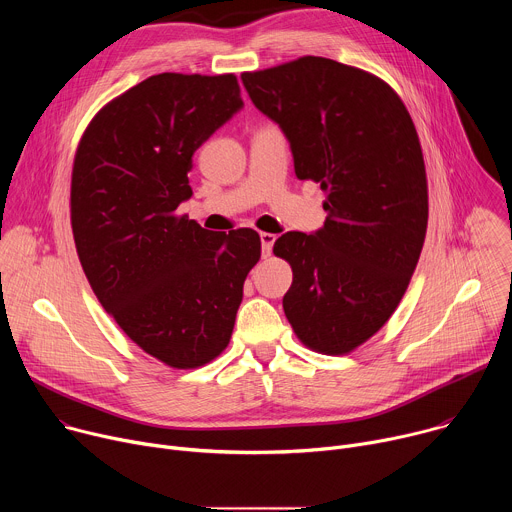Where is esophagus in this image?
I'll use <instances>...</instances> for the list:
<instances>
[{"mask_svg":"<svg viewBox=\"0 0 512 512\" xmlns=\"http://www.w3.org/2000/svg\"><path fill=\"white\" fill-rule=\"evenodd\" d=\"M275 235L273 233H261V253L263 257H269L273 251V243H275Z\"/></svg>","mask_w":512,"mask_h":512,"instance_id":"obj_1","label":"esophagus"}]
</instances>
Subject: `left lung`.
Returning <instances> with one entry per match:
<instances>
[{"label": "left lung", "instance_id": "1", "mask_svg": "<svg viewBox=\"0 0 512 512\" xmlns=\"http://www.w3.org/2000/svg\"><path fill=\"white\" fill-rule=\"evenodd\" d=\"M241 79L285 133L296 176L326 192L324 227L273 245L294 271L283 312L308 348L348 354L393 316L423 249L427 178L415 125L385 81L330 58Z\"/></svg>", "mask_w": 512, "mask_h": 512}]
</instances>
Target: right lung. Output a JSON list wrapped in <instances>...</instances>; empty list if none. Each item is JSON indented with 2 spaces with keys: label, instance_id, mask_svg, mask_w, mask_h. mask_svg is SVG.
<instances>
[{
  "label": "right lung",
  "instance_id": "add662e5",
  "mask_svg": "<svg viewBox=\"0 0 512 512\" xmlns=\"http://www.w3.org/2000/svg\"><path fill=\"white\" fill-rule=\"evenodd\" d=\"M241 107L235 75L162 72L93 117L72 164V235L95 296L172 369L227 348L261 257L253 229L212 233L178 214L194 152Z\"/></svg>",
  "mask_w": 512,
  "mask_h": 512
}]
</instances>
